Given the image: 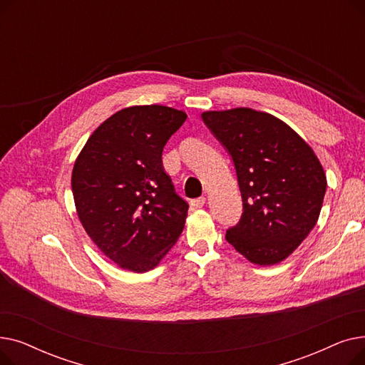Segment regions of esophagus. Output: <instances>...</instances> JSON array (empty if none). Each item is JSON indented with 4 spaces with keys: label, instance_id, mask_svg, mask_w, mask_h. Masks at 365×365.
Wrapping results in <instances>:
<instances>
[{
    "label": "esophagus",
    "instance_id": "1",
    "mask_svg": "<svg viewBox=\"0 0 365 365\" xmlns=\"http://www.w3.org/2000/svg\"><path fill=\"white\" fill-rule=\"evenodd\" d=\"M205 201H207V200H205L204 197H201V198H197V200L190 201V205H194V207H197V208H201V207H204Z\"/></svg>",
    "mask_w": 365,
    "mask_h": 365
}]
</instances>
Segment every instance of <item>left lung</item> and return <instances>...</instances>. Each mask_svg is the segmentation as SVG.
Segmentation results:
<instances>
[{
    "label": "left lung",
    "instance_id": "obj_1",
    "mask_svg": "<svg viewBox=\"0 0 365 365\" xmlns=\"http://www.w3.org/2000/svg\"><path fill=\"white\" fill-rule=\"evenodd\" d=\"M201 117L231 153L241 190L244 212L226 241L255 264L281 263L321 213L327 178L314 149L267 112L234 108Z\"/></svg>",
    "mask_w": 365,
    "mask_h": 365
}]
</instances>
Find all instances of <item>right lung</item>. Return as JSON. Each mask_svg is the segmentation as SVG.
Listing matches in <instances>:
<instances>
[{"instance_id": "obj_1", "label": "right lung", "mask_w": 365, "mask_h": 365, "mask_svg": "<svg viewBox=\"0 0 365 365\" xmlns=\"http://www.w3.org/2000/svg\"><path fill=\"white\" fill-rule=\"evenodd\" d=\"M186 117L163 105L124 108L93 131L75 160L71 185L84 231L130 272L158 266L185 227L189 205L161 155Z\"/></svg>"}]
</instances>
